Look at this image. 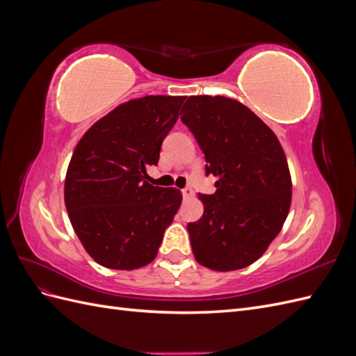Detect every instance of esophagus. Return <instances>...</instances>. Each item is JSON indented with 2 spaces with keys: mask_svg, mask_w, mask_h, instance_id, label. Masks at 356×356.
I'll use <instances>...</instances> for the list:
<instances>
[{
  "mask_svg": "<svg viewBox=\"0 0 356 356\" xmlns=\"http://www.w3.org/2000/svg\"><path fill=\"white\" fill-rule=\"evenodd\" d=\"M182 196H184V199H190L193 196V190L191 188H184L182 190Z\"/></svg>",
  "mask_w": 356,
  "mask_h": 356,
  "instance_id": "esophagus-1",
  "label": "esophagus"
}]
</instances>
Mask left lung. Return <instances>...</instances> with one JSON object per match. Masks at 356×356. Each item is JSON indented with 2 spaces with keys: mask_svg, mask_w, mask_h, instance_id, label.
<instances>
[{
  "mask_svg": "<svg viewBox=\"0 0 356 356\" xmlns=\"http://www.w3.org/2000/svg\"><path fill=\"white\" fill-rule=\"evenodd\" d=\"M181 120L217 177L213 195H199L203 215L187 225L196 261L232 272L257 261L282 230L293 196L286 156L260 117L225 96H190Z\"/></svg>",
  "mask_w": 356,
  "mask_h": 356,
  "instance_id": "left-lung-1",
  "label": "left lung"
}]
</instances>
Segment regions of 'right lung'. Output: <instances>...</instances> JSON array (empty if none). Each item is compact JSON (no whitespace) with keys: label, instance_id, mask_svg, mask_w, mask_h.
<instances>
[{"label":"right lung","instance_id":"add662e5","mask_svg":"<svg viewBox=\"0 0 356 356\" xmlns=\"http://www.w3.org/2000/svg\"><path fill=\"white\" fill-rule=\"evenodd\" d=\"M186 96L148 95L99 118L75 147L65 177L72 229L93 260L115 270L152 263L182 202L175 187H154L165 136Z\"/></svg>","mask_w":356,"mask_h":356}]
</instances>
